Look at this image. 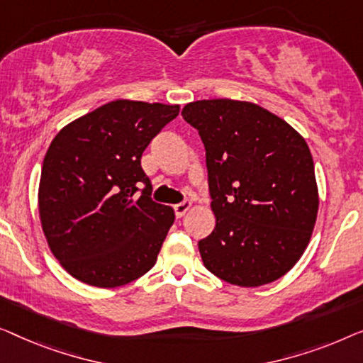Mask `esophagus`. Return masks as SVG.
<instances>
[{
    "label": "esophagus",
    "instance_id": "34e87169",
    "mask_svg": "<svg viewBox=\"0 0 363 363\" xmlns=\"http://www.w3.org/2000/svg\"><path fill=\"white\" fill-rule=\"evenodd\" d=\"M191 206H192V203L189 202V201H184V202H181V203H177V206H174L176 217L181 218V217L186 216V212L189 211V208H191Z\"/></svg>",
    "mask_w": 363,
    "mask_h": 363
}]
</instances>
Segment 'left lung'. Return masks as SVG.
I'll list each match as a JSON object with an SVG mask.
<instances>
[{
    "mask_svg": "<svg viewBox=\"0 0 363 363\" xmlns=\"http://www.w3.org/2000/svg\"><path fill=\"white\" fill-rule=\"evenodd\" d=\"M206 146L216 228L199 242L223 281L257 288L298 263L319 208L314 161L304 138L250 101L199 100L182 108Z\"/></svg>",
    "mask_w": 363,
    "mask_h": 363,
    "instance_id": "1",
    "label": "left lung"
}]
</instances>
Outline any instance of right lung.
Instances as JSON below:
<instances>
[{"mask_svg":"<svg viewBox=\"0 0 363 363\" xmlns=\"http://www.w3.org/2000/svg\"><path fill=\"white\" fill-rule=\"evenodd\" d=\"M177 115L179 105L115 100L64 126L50 143L39 216L50 252L75 279L116 288L155 267L174 211L151 199L141 156Z\"/></svg>","mask_w":363,"mask_h":363,"instance_id":"add662e5","label":"right lung"}]
</instances>
